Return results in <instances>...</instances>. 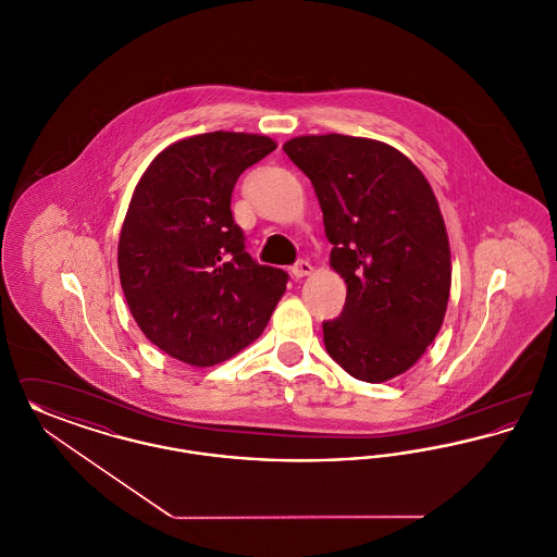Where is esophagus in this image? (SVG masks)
Masks as SVG:
<instances>
[{
	"label": "esophagus",
	"mask_w": 557,
	"mask_h": 557,
	"mask_svg": "<svg viewBox=\"0 0 557 557\" xmlns=\"http://www.w3.org/2000/svg\"><path fill=\"white\" fill-rule=\"evenodd\" d=\"M311 273H313V265H311L309 261H298L296 265L292 267V275H294L296 280H302V277L311 275Z\"/></svg>",
	"instance_id": "34e87169"
}]
</instances>
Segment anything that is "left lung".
I'll return each mask as SVG.
<instances>
[{"instance_id":"obj_1","label":"left lung","mask_w":557,"mask_h":557,"mask_svg":"<svg viewBox=\"0 0 557 557\" xmlns=\"http://www.w3.org/2000/svg\"><path fill=\"white\" fill-rule=\"evenodd\" d=\"M284 152L311 180L345 280L341 318L323 323L330 357L380 384L413 368L447 313L450 248L424 173L397 148L341 133L298 135Z\"/></svg>"}]
</instances>
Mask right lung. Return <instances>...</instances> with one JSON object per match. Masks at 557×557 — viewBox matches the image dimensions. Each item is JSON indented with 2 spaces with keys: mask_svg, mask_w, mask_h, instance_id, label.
<instances>
[{
  "mask_svg": "<svg viewBox=\"0 0 557 557\" xmlns=\"http://www.w3.org/2000/svg\"><path fill=\"white\" fill-rule=\"evenodd\" d=\"M275 148L257 133H200L166 146L133 189L121 286L144 336L182 363L238 355L286 292L288 273L250 259L230 209L239 175Z\"/></svg>",
  "mask_w": 557,
  "mask_h": 557,
  "instance_id": "1",
  "label": "right lung"
}]
</instances>
